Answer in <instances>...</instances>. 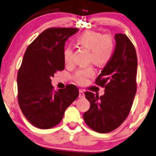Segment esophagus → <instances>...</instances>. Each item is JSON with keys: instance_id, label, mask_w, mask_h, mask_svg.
Here are the masks:
<instances>
[{"instance_id": "esophagus-1", "label": "esophagus", "mask_w": 156, "mask_h": 156, "mask_svg": "<svg viewBox=\"0 0 156 156\" xmlns=\"http://www.w3.org/2000/svg\"><path fill=\"white\" fill-rule=\"evenodd\" d=\"M84 96H85V95H84V93H83V90L80 89V94H79V98H84Z\"/></svg>"}]
</instances>
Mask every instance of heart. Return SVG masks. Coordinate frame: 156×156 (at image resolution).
Listing matches in <instances>:
<instances>
[{"label":"heart","mask_w":156,"mask_h":156,"mask_svg":"<svg viewBox=\"0 0 156 156\" xmlns=\"http://www.w3.org/2000/svg\"><path fill=\"white\" fill-rule=\"evenodd\" d=\"M74 41L79 46L89 50L88 61L103 66L111 59L115 50V42L110 35H103L94 31H86L76 36ZM73 50L70 46H67L63 51V61L69 65L73 62ZM92 67L78 69L73 75V79L79 84H85L89 78L94 75Z\"/></svg>","instance_id":"heart-1"}]
</instances>
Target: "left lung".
<instances>
[{
    "label": "left lung",
    "instance_id": "1",
    "mask_svg": "<svg viewBox=\"0 0 156 156\" xmlns=\"http://www.w3.org/2000/svg\"><path fill=\"white\" fill-rule=\"evenodd\" d=\"M115 38L113 55L95 82L105 88L104 95L99 97L90 91L84 93L91 105L83 114V119L98 133L112 132L122 124L136 92L137 56L134 46L123 34H117Z\"/></svg>",
    "mask_w": 156,
    "mask_h": 156
}]
</instances>
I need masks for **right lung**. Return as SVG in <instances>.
Wrapping results in <instances>:
<instances>
[{
  "mask_svg": "<svg viewBox=\"0 0 156 156\" xmlns=\"http://www.w3.org/2000/svg\"><path fill=\"white\" fill-rule=\"evenodd\" d=\"M78 31L76 28H48L25 51L17 73L18 103L24 115L36 127L50 129L58 125L65 110L79 96L75 85L54 91L51 84V77L65 68V41Z\"/></svg>",
  "mask_w": 156,
  "mask_h": 156,
  "instance_id": "right-lung-1",
  "label": "right lung"
}]
</instances>
